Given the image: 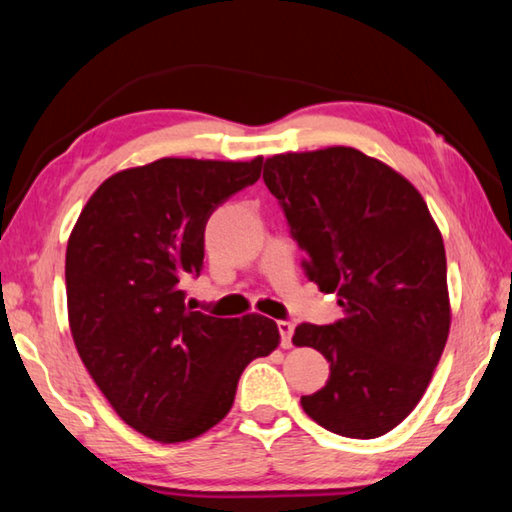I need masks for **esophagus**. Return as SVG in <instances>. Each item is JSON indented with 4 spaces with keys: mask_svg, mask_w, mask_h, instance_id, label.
Returning a JSON list of instances; mask_svg holds the SVG:
<instances>
[{
    "mask_svg": "<svg viewBox=\"0 0 512 512\" xmlns=\"http://www.w3.org/2000/svg\"><path fill=\"white\" fill-rule=\"evenodd\" d=\"M277 329H280L282 348H291V336H293V323H291V320H277Z\"/></svg>",
    "mask_w": 512,
    "mask_h": 512,
    "instance_id": "34e87169",
    "label": "esophagus"
}]
</instances>
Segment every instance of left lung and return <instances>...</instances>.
<instances>
[{
    "mask_svg": "<svg viewBox=\"0 0 512 512\" xmlns=\"http://www.w3.org/2000/svg\"><path fill=\"white\" fill-rule=\"evenodd\" d=\"M264 183L307 277L343 307L334 323L293 334L329 361L327 384L302 395V409L345 438L384 436L420 402L447 343L440 230L409 180L350 146L273 155Z\"/></svg>",
    "mask_w": 512,
    "mask_h": 512,
    "instance_id": "8db88e82",
    "label": "left lung"
}]
</instances>
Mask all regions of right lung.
<instances>
[{"instance_id": "right-lung-1", "label": "right lung", "mask_w": 512, "mask_h": 512, "mask_svg": "<svg viewBox=\"0 0 512 512\" xmlns=\"http://www.w3.org/2000/svg\"><path fill=\"white\" fill-rule=\"evenodd\" d=\"M250 162L162 158L101 183L67 241L69 329L128 427L183 443L219 424L244 368L280 343L275 320L214 318L185 305L216 207L257 183Z\"/></svg>"}]
</instances>
